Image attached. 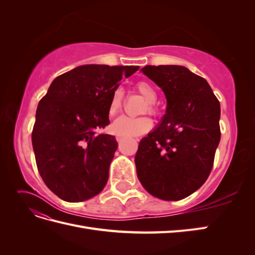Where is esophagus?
I'll return each mask as SVG.
<instances>
[{
    "mask_svg": "<svg viewBox=\"0 0 255 255\" xmlns=\"http://www.w3.org/2000/svg\"><path fill=\"white\" fill-rule=\"evenodd\" d=\"M116 139H117L118 142H121L123 139H125V138H123V137L120 136V135H117V136H116Z\"/></svg>",
    "mask_w": 255,
    "mask_h": 255,
    "instance_id": "34e87169",
    "label": "esophagus"
}]
</instances>
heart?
I'll list each match as a JSON object with an SVG mask.
<instances>
[{"instance_id":"b5f03b06","label":"heart","mask_w":255,"mask_h":255,"mask_svg":"<svg viewBox=\"0 0 255 255\" xmlns=\"http://www.w3.org/2000/svg\"><path fill=\"white\" fill-rule=\"evenodd\" d=\"M134 89L139 94L143 99H145V103L143 105L142 113L148 112L149 114L156 115L157 107L155 101L157 99V92L152 85L145 81H139L134 85ZM125 102V94L121 89H115L112 94L110 104H109V115L111 117L117 115L123 107ZM152 120L149 117H139V118H130L127 116H121L116 119L112 125V130L117 135L123 137H134L145 134L152 128Z\"/></svg>"}]
</instances>
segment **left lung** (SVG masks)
Wrapping results in <instances>:
<instances>
[{
	"mask_svg": "<svg viewBox=\"0 0 255 255\" xmlns=\"http://www.w3.org/2000/svg\"><path fill=\"white\" fill-rule=\"evenodd\" d=\"M167 99L160 125L140 140L135 156L144 189L166 201L190 196L207 180L220 141V103L208 83L183 66L141 69Z\"/></svg>",
	"mask_w": 255,
	"mask_h": 255,
	"instance_id": "1",
	"label": "left lung"
}]
</instances>
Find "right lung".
I'll return each mask as SVG.
<instances>
[{"mask_svg": "<svg viewBox=\"0 0 255 255\" xmlns=\"http://www.w3.org/2000/svg\"><path fill=\"white\" fill-rule=\"evenodd\" d=\"M138 66L85 65L54 80L37 107L32 142L44 184L61 200L82 202L97 196L109 180L118 148L112 135L109 104L122 76Z\"/></svg>", "mask_w": 255, "mask_h": 255, "instance_id": "1", "label": "right lung"}]
</instances>
